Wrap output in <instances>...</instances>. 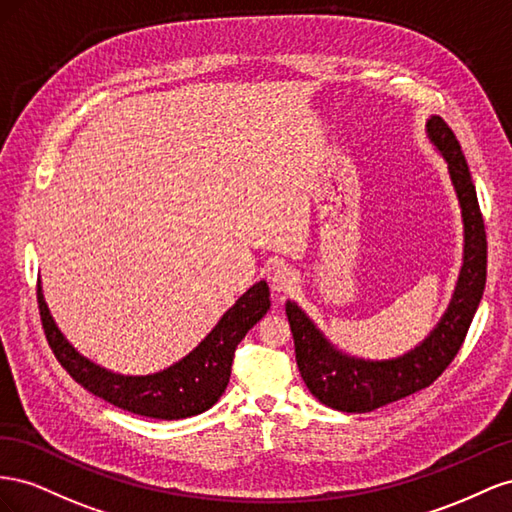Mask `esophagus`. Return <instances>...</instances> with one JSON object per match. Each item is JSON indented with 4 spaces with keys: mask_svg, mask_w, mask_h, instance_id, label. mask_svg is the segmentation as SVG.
Returning <instances> with one entry per match:
<instances>
[{
    "mask_svg": "<svg viewBox=\"0 0 512 512\" xmlns=\"http://www.w3.org/2000/svg\"><path fill=\"white\" fill-rule=\"evenodd\" d=\"M270 281L274 291H279V294H289V291L298 285V274L287 266H281L272 272Z\"/></svg>",
    "mask_w": 512,
    "mask_h": 512,
    "instance_id": "esophagus-1",
    "label": "esophagus"
}]
</instances>
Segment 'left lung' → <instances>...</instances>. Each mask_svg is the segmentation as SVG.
Here are the masks:
<instances>
[{"label": "left lung", "mask_w": 512, "mask_h": 512, "mask_svg": "<svg viewBox=\"0 0 512 512\" xmlns=\"http://www.w3.org/2000/svg\"><path fill=\"white\" fill-rule=\"evenodd\" d=\"M427 133L448 163L450 180L461 203L465 225V257L455 296L437 328L410 354L394 360L369 362L337 352L306 317L298 304L287 302L285 313L294 334L296 362L306 388L332 410L373 412L431 386L455 360L470 330L487 283V233L476 188L465 156L448 124L433 115Z\"/></svg>", "instance_id": "left-lung-1"}]
</instances>
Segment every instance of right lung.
I'll use <instances>...</instances> for the list:
<instances>
[{"instance_id": "right-lung-1", "label": "right lung", "mask_w": 512, "mask_h": 512, "mask_svg": "<svg viewBox=\"0 0 512 512\" xmlns=\"http://www.w3.org/2000/svg\"><path fill=\"white\" fill-rule=\"evenodd\" d=\"M38 309L49 347L77 384L107 403L122 407L124 412L158 420H180L210 410L221 399L229 384L238 343L270 309V289L266 281L253 285L191 354L165 371L141 377L100 369L98 364L75 352L49 315L40 285Z\"/></svg>"}]
</instances>
